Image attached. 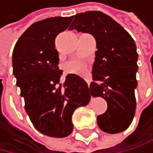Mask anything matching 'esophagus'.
<instances>
[{
	"instance_id": "34e87169",
	"label": "esophagus",
	"mask_w": 153,
	"mask_h": 153,
	"mask_svg": "<svg viewBox=\"0 0 153 153\" xmlns=\"http://www.w3.org/2000/svg\"><path fill=\"white\" fill-rule=\"evenodd\" d=\"M85 81H86V82H87V84H88V86L90 87V84H91V79H90V77H86L85 78Z\"/></svg>"
}]
</instances>
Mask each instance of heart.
I'll return each mask as SVG.
<instances>
[{"instance_id":"1","label":"heart","mask_w":153,"mask_h":153,"mask_svg":"<svg viewBox=\"0 0 153 153\" xmlns=\"http://www.w3.org/2000/svg\"><path fill=\"white\" fill-rule=\"evenodd\" d=\"M68 70L74 73H85L86 72V64L80 60H73L68 64Z\"/></svg>"}]
</instances>
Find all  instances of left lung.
I'll return each mask as SVG.
<instances>
[{
  "mask_svg": "<svg viewBox=\"0 0 153 153\" xmlns=\"http://www.w3.org/2000/svg\"><path fill=\"white\" fill-rule=\"evenodd\" d=\"M73 17L70 30L89 33L96 40L89 90L94 97H103L107 102L106 111L97 117V124L106 133L124 131L136 110V44L124 28L102 12L88 11Z\"/></svg>",
  "mask_w": 153,
  "mask_h": 153,
  "instance_id": "obj_1",
  "label": "left lung"
}]
</instances>
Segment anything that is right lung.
<instances>
[{"label": "right lung", "mask_w": 153, "mask_h": 153, "mask_svg": "<svg viewBox=\"0 0 153 153\" xmlns=\"http://www.w3.org/2000/svg\"><path fill=\"white\" fill-rule=\"evenodd\" d=\"M73 16L50 17L34 23L19 37L13 52V72L34 127L46 136L64 138L72 132L74 110L90 102L86 82L68 74L60 82L56 36L70 26Z\"/></svg>", "instance_id": "1"}]
</instances>
